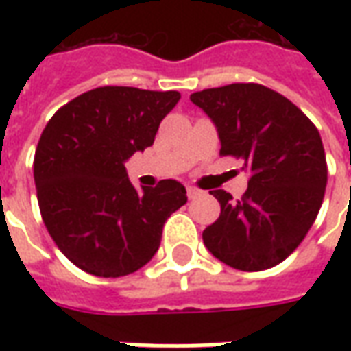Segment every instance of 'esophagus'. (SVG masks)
Returning a JSON list of instances; mask_svg holds the SVG:
<instances>
[{
	"mask_svg": "<svg viewBox=\"0 0 351 351\" xmlns=\"http://www.w3.org/2000/svg\"><path fill=\"white\" fill-rule=\"evenodd\" d=\"M186 191H188V197L190 199H195V197H199V195H203V191L199 190V188H195V186H188V188H186Z\"/></svg>",
	"mask_w": 351,
	"mask_h": 351,
	"instance_id": "34e87169",
	"label": "esophagus"
}]
</instances>
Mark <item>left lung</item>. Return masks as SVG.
I'll use <instances>...</instances> for the list:
<instances>
[{
  "label": "left lung",
  "mask_w": 351,
  "mask_h": 351,
  "mask_svg": "<svg viewBox=\"0 0 351 351\" xmlns=\"http://www.w3.org/2000/svg\"><path fill=\"white\" fill-rule=\"evenodd\" d=\"M218 130L221 156L248 169V190L233 199L213 190L220 218L203 243L233 269H271L293 254L324 203L327 161L319 131L301 108L271 88L237 82L191 93Z\"/></svg>",
  "instance_id": "1"
}]
</instances>
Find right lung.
<instances>
[{
  "mask_svg": "<svg viewBox=\"0 0 351 351\" xmlns=\"http://www.w3.org/2000/svg\"><path fill=\"white\" fill-rule=\"evenodd\" d=\"M178 92L101 86L58 108L35 150L45 226L65 258L88 274L118 278L145 267L186 188L161 180L135 190L125 161L154 145Z\"/></svg>",
  "mask_w": 351,
  "mask_h": 351,
  "instance_id": "add662e5",
  "label": "right lung"
}]
</instances>
